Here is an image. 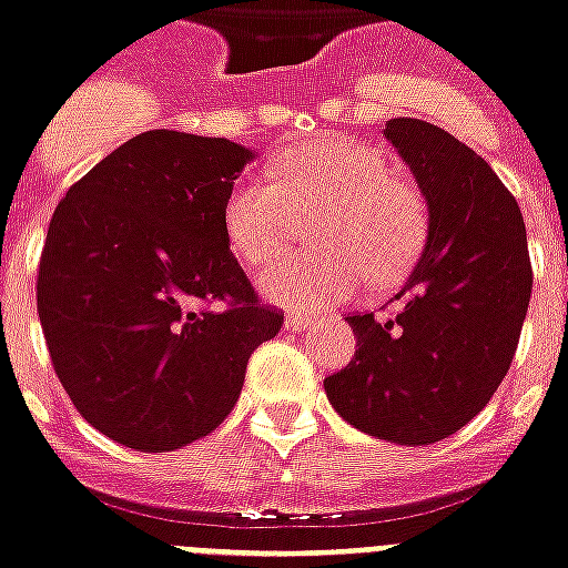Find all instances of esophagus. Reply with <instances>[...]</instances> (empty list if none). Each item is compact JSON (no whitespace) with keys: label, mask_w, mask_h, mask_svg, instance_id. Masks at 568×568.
Returning <instances> with one entry per match:
<instances>
[{"label":"esophagus","mask_w":568,"mask_h":568,"mask_svg":"<svg viewBox=\"0 0 568 568\" xmlns=\"http://www.w3.org/2000/svg\"><path fill=\"white\" fill-rule=\"evenodd\" d=\"M285 326H288L292 332H303V329H308V326H312V317L288 315V317H285Z\"/></svg>","instance_id":"1"}]
</instances>
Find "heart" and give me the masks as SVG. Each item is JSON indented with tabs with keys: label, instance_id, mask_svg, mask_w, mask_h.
Returning <instances> with one entry per match:
<instances>
[{
	"label": "heart",
	"instance_id": "1",
	"mask_svg": "<svg viewBox=\"0 0 568 568\" xmlns=\"http://www.w3.org/2000/svg\"><path fill=\"white\" fill-rule=\"evenodd\" d=\"M271 180H239L224 197L221 227L244 265L274 260L315 215L308 242L317 251L274 262L260 292L288 308H326L373 285L403 280L428 239L423 192L396 178L382 151L344 136L306 142L271 165Z\"/></svg>",
	"mask_w": 568,
	"mask_h": 568
}]
</instances>
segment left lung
I'll use <instances>...</instances> for the list:
<instances>
[{
    "label": "left lung",
    "instance_id": "left-lung-1",
    "mask_svg": "<svg viewBox=\"0 0 568 568\" xmlns=\"http://www.w3.org/2000/svg\"><path fill=\"white\" fill-rule=\"evenodd\" d=\"M428 204V239L396 315H349L356 358L324 379L332 408L364 435L428 446L490 403L514 362L531 300L523 212L490 165L423 119L385 124Z\"/></svg>",
    "mask_w": 568,
    "mask_h": 568
}]
</instances>
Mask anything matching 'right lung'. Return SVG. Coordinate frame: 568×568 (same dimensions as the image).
Listing matches in <instances>:
<instances>
[{"label": "right lung", "mask_w": 568, "mask_h": 568, "mask_svg": "<svg viewBox=\"0 0 568 568\" xmlns=\"http://www.w3.org/2000/svg\"><path fill=\"white\" fill-rule=\"evenodd\" d=\"M253 156L221 136L140 133L54 210L37 276L45 347L81 417L128 449L219 428L251 353L283 326L221 227Z\"/></svg>", "instance_id": "right-lung-1"}]
</instances>
